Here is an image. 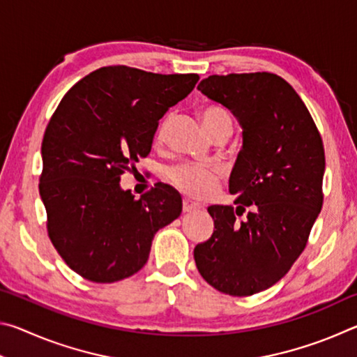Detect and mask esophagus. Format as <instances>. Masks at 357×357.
Wrapping results in <instances>:
<instances>
[{"label": "esophagus", "mask_w": 357, "mask_h": 357, "mask_svg": "<svg viewBox=\"0 0 357 357\" xmlns=\"http://www.w3.org/2000/svg\"><path fill=\"white\" fill-rule=\"evenodd\" d=\"M198 208V204L197 203H193V202H190V200H184L183 202V211L184 213H193V211H197Z\"/></svg>", "instance_id": "34e87169"}]
</instances>
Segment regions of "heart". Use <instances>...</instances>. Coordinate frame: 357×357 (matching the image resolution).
Here are the masks:
<instances>
[{"instance_id": "heart-1", "label": "heart", "mask_w": 357, "mask_h": 357, "mask_svg": "<svg viewBox=\"0 0 357 357\" xmlns=\"http://www.w3.org/2000/svg\"><path fill=\"white\" fill-rule=\"evenodd\" d=\"M202 119L209 135L215 130L228 128L231 130V116L225 108L217 105H208L202 110ZM165 128L162 126L157 132V140H162ZM223 174L220 165H202V164H183L168 172L170 183L185 195L192 198H206L213 193Z\"/></svg>"}]
</instances>
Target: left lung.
Listing matches in <instances>:
<instances>
[{
    "label": "left lung",
    "instance_id": "8db88e82",
    "mask_svg": "<svg viewBox=\"0 0 357 357\" xmlns=\"http://www.w3.org/2000/svg\"><path fill=\"white\" fill-rule=\"evenodd\" d=\"M198 89L231 110L244 143L229 176L236 208H208L214 233L193 258L211 287L252 296L279 282L305 249L323 206V140L291 84L271 72L209 75Z\"/></svg>",
    "mask_w": 357,
    "mask_h": 357
}]
</instances>
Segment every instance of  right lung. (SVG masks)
<instances>
[{"instance_id": "right-lung-1", "label": "right lung", "mask_w": 357, "mask_h": 357, "mask_svg": "<svg viewBox=\"0 0 357 357\" xmlns=\"http://www.w3.org/2000/svg\"><path fill=\"white\" fill-rule=\"evenodd\" d=\"M198 78L107 66L77 82L52 114L39 193L48 238L83 279L134 275L148 261L154 234L179 217L183 202L170 185L157 183L135 200L119 179L149 154L159 119Z\"/></svg>"}]
</instances>
